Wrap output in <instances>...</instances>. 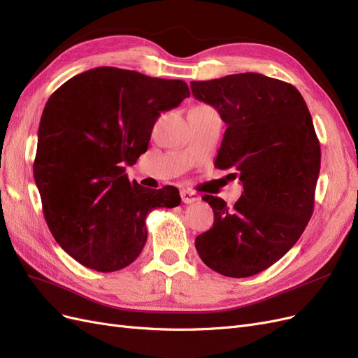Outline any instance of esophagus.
Listing matches in <instances>:
<instances>
[{
  "label": "esophagus",
  "mask_w": 358,
  "mask_h": 358,
  "mask_svg": "<svg viewBox=\"0 0 358 358\" xmlns=\"http://www.w3.org/2000/svg\"><path fill=\"white\" fill-rule=\"evenodd\" d=\"M180 197H182V201L185 204H191V203H196L200 200V196L192 189H182L180 191Z\"/></svg>",
  "instance_id": "1"
}]
</instances>
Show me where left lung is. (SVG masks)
Here are the masks:
<instances>
[{
    "label": "left lung",
    "mask_w": 358,
    "mask_h": 358,
    "mask_svg": "<svg viewBox=\"0 0 358 358\" xmlns=\"http://www.w3.org/2000/svg\"><path fill=\"white\" fill-rule=\"evenodd\" d=\"M191 91L227 124L215 167L243 183L233 208L203 197L215 220L197 252L224 276L257 275L289 251L313 212L321 149L309 109L291 83L258 73L194 80Z\"/></svg>",
    "instance_id": "left-lung-1"
}]
</instances>
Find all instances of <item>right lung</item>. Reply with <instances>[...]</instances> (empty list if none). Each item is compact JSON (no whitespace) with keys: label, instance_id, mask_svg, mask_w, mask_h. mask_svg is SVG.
<instances>
[{"label":"right lung","instance_id":"1","mask_svg":"<svg viewBox=\"0 0 358 358\" xmlns=\"http://www.w3.org/2000/svg\"><path fill=\"white\" fill-rule=\"evenodd\" d=\"M189 96L183 80L99 67L53 92L38 127L34 179L58 245L82 266L116 272L148 239L146 216L180 204L175 187L129 182L124 166L148 150L162 112Z\"/></svg>","mask_w":358,"mask_h":358}]
</instances>
